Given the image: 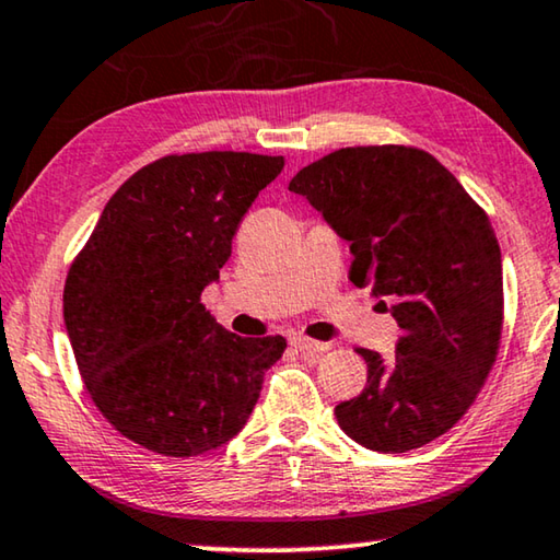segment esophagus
<instances>
[{"label":"esophagus","instance_id":"34e87169","mask_svg":"<svg viewBox=\"0 0 560 560\" xmlns=\"http://www.w3.org/2000/svg\"><path fill=\"white\" fill-rule=\"evenodd\" d=\"M291 346H294V349L301 353H324L328 349L326 343L312 341V339H306V336H294V339H291Z\"/></svg>","mask_w":560,"mask_h":560}]
</instances>
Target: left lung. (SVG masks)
<instances>
[{"mask_svg":"<svg viewBox=\"0 0 560 560\" xmlns=\"http://www.w3.org/2000/svg\"><path fill=\"white\" fill-rule=\"evenodd\" d=\"M351 246L349 279L392 312L396 353L359 349L366 388L334 408L378 454L439 439L474 404L501 343V246L446 166L413 147H349L289 182Z\"/></svg>","mask_w":560,"mask_h":560,"instance_id":"8db88e82","label":"left lung"}]
</instances>
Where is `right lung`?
Returning a JSON list of instances; mask_svg holds the SVG:
<instances>
[{
  "label": "right lung",
  "instance_id": "obj_1",
  "mask_svg": "<svg viewBox=\"0 0 560 560\" xmlns=\"http://www.w3.org/2000/svg\"><path fill=\"white\" fill-rule=\"evenodd\" d=\"M283 156L203 152L139 168L106 201L65 283L84 386L121 436L154 454H209L244 429L283 336L242 339L201 304L242 217Z\"/></svg>",
  "mask_w": 560,
  "mask_h": 560
}]
</instances>
